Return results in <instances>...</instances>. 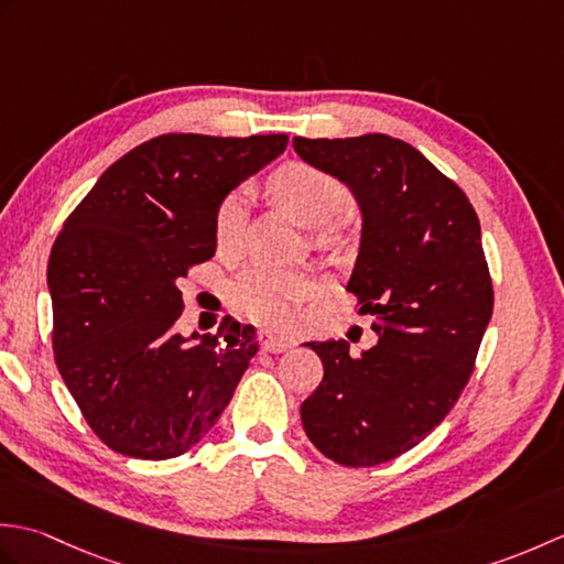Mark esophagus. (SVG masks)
<instances>
[{"instance_id": "34e87169", "label": "esophagus", "mask_w": 564, "mask_h": 564, "mask_svg": "<svg viewBox=\"0 0 564 564\" xmlns=\"http://www.w3.org/2000/svg\"><path fill=\"white\" fill-rule=\"evenodd\" d=\"M261 349L269 354H283V351L293 349V344L289 339H281V337H275V334L267 332V334H261Z\"/></svg>"}]
</instances>
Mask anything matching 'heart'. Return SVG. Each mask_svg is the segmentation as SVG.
I'll return each mask as SVG.
<instances>
[{
	"label": "heart",
	"mask_w": 564,
	"mask_h": 564,
	"mask_svg": "<svg viewBox=\"0 0 564 564\" xmlns=\"http://www.w3.org/2000/svg\"><path fill=\"white\" fill-rule=\"evenodd\" d=\"M269 191L293 218L319 228V237L329 239L334 218L349 206V188L334 174L310 162H289L269 178ZM245 194L239 188L225 194L213 215V237L218 249H232L242 230ZM315 285L310 273L297 269H275L254 263L237 273L227 289V297L237 315L259 325L285 327L295 319V310L313 295Z\"/></svg>",
	"instance_id": "obj_1"
}]
</instances>
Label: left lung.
Segmentation results:
<instances>
[{
  "label": "left lung",
  "mask_w": 564,
  "mask_h": 564,
  "mask_svg": "<svg viewBox=\"0 0 564 564\" xmlns=\"http://www.w3.org/2000/svg\"><path fill=\"white\" fill-rule=\"evenodd\" d=\"M293 148L349 186L364 213L346 291L376 315L378 344L310 341L325 376L301 406L307 438L334 463L394 460L434 431L473 376L492 317L480 220L463 188L410 142L293 138Z\"/></svg>",
  "instance_id": "1"
}]
</instances>
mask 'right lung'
Segmentation results:
<instances>
[{"label":"right lung","mask_w":564,"mask_h":564,"mask_svg":"<svg viewBox=\"0 0 564 564\" xmlns=\"http://www.w3.org/2000/svg\"><path fill=\"white\" fill-rule=\"evenodd\" d=\"M285 145V133L158 135L113 162L59 230L47 261L55 364L116 453L176 458L232 400L257 329L223 317L218 334L186 341L178 283L215 254L218 200Z\"/></svg>","instance_id":"right-lung-1"}]
</instances>
